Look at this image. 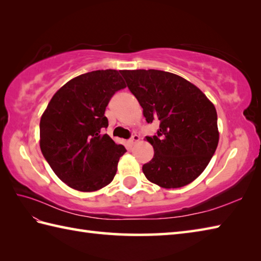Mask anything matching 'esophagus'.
Masks as SVG:
<instances>
[{
	"mask_svg": "<svg viewBox=\"0 0 261 261\" xmlns=\"http://www.w3.org/2000/svg\"><path fill=\"white\" fill-rule=\"evenodd\" d=\"M140 141V136H138V135H134L132 136V138L131 139L129 140V146L130 147H134L137 142H139Z\"/></svg>",
	"mask_w": 261,
	"mask_h": 261,
	"instance_id": "esophagus-1",
	"label": "esophagus"
}]
</instances>
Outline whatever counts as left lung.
<instances>
[{"label":"left lung","mask_w":261,"mask_h":261,"mask_svg":"<svg viewBox=\"0 0 261 261\" xmlns=\"http://www.w3.org/2000/svg\"><path fill=\"white\" fill-rule=\"evenodd\" d=\"M148 123L159 121L157 136L146 137L153 158L142 166L149 181L163 188L191 184L206 168L219 143L214 104L182 77L156 69L121 70Z\"/></svg>","instance_id":"left-lung-1"}]
</instances>
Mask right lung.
I'll return each instance as SVG.
<instances>
[{"instance_id":"obj_1","label":"right lung","mask_w":261,"mask_h":261,"mask_svg":"<svg viewBox=\"0 0 261 261\" xmlns=\"http://www.w3.org/2000/svg\"><path fill=\"white\" fill-rule=\"evenodd\" d=\"M126 85L115 69L94 70L70 80L55 93L40 119V149L66 185L95 192L109 185L126 151L102 130L110 98Z\"/></svg>"}]
</instances>
